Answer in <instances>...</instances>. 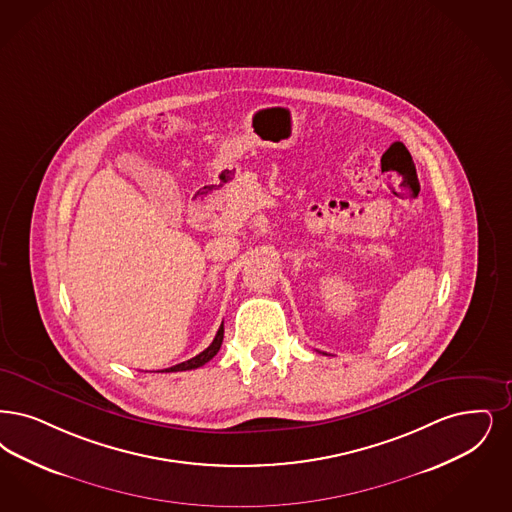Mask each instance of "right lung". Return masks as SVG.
Segmentation results:
<instances>
[{"mask_svg": "<svg viewBox=\"0 0 512 512\" xmlns=\"http://www.w3.org/2000/svg\"><path fill=\"white\" fill-rule=\"evenodd\" d=\"M223 337H225V326L221 324V328L217 331L213 343L205 348L204 352H200L198 356H194V358H190V360H186V362H181V364H177V366L162 369V371H165V373H171V371H188V369H196L200 368V366H204V364H207V362L219 352V348L223 345Z\"/></svg>", "mask_w": 512, "mask_h": 512, "instance_id": "right-lung-1", "label": "right lung"}]
</instances>
